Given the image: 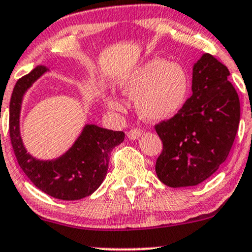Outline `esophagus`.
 <instances>
[{
	"label": "esophagus",
	"instance_id": "1",
	"mask_svg": "<svg viewBox=\"0 0 252 252\" xmlns=\"http://www.w3.org/2000/svg\"><path fill=\"white\" fill-rule=\"evenodd\" d=\"M143 134L142 130H140V129H131V130H129L126 132V136H128L129 140H137L141 135Z\"/></svg>",
	"mask_w": 252,
	"mask_h": 252
}]
</instances>
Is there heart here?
<instances>
[{
	"mask_svg": "<svg viewBox=\"0 0 252 252\" xmlns=\"http://www.w3.org/2000/svg\"><path fill=\"white\" fill-rule=\"evenodd\" d=\"M124 95L135 99L139 115L147 122L167 121L182 110L190 90L187 70L178 63L151 59L129 70L118 81ZM105 103L113 111H123L118 96L107 93Z\"/></svg>",
	"mask_w": 252,
	"mask_h": 252,
	"instance_id": "obj_1",
	"label": "heart"
}]
</instances>
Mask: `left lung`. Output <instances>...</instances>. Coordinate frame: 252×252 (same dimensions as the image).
Wrapping results in <instances>:
<instances>
[{"label": "left lung", "mask_w": 252, "mask_h": 252, "mask_svg": "<svg viewBox=\"0 0 252 252\" xmlns=\"http://www.w3.org/2000/svg\"><path fill=\"white\" fill-rule=\"evenodd\" d=\"M229 71L203 54L192 67V95L175 117L156 126L162 141L156 172L171 188L193 187L209 178L227 158L240 120Z\"/></svg>", "instance_id": "obj_1"}]
</instances>
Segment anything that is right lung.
I'll return each instance as SVG.
<instances>
[{"label":"right lung","mask_w":252,"mask_h":252,"mask_svg":"<svg viewBox=\"0 0 252 252\" xmlns=\"http://www.w3.org/2000/svg\"><path fill=\"white\" fill-rule=\"evenodd\" d=\"M48 71L39 65L16 82L9 104L10 141L19 165L38 189L59 200H81L103 183L110 153L123 142L124 132L85 124L73 146L56 159L40 160L30 154L20 132L21 107L27 91Z\"/></svg>","instance_id":"add662e5"}]
</instances>
